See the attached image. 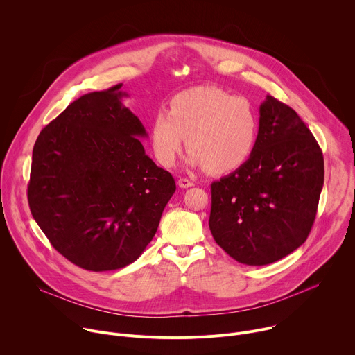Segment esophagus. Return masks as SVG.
Instances as JSON below:
<instances>
[{
    "label": "esophagus",
    "mask_w": 355,
    "mask_h": 355,
    "mask_svg": "<svg viewBox=\"0 0 355 355\" xmlns=\"http://www.w3.org/2000/svg\"><path fill=\"white\" fill-rule=\"evenodd\" d=\"M178 185H180L181 188H189V187H192V185H193V181H192V180H189V178L182 177V178H180V180H178Z\"/></svg>",
    "instance_id": "esophagus-1"
}]
</instances>
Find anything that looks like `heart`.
<instances>
[{
    "label": "heart",
    "instance_id": "b5f03b06",
    "mask_svg": "<svg viewBox=\"0 0 355 355\" xmlns=\"http://www.w3.org/2000/svg\"><path fill=\"white\" fill-rule=\"evenodd\" d=\"M259 135V116L250 101L216 87H193L178 92L168 111H159L150 126L155 156L173 167L187 143L191 166L226 173L251 156Z\"/></svg>",
    "mask_w": 355,
    "mask_h": 355
}]
</instances>
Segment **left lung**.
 Masks as SVG:
<instances>
[{
	"instance_id": "1",
	"label": "left lung",
	"mask_w": 355,
	"mask_h": 355,
	"mask_svg": "<svg viewBox=\"0 0 355 355\" xmlns=\"http://www.w3.org/2000/svg\"><path fill=\"white\" fill-rule=\"evenodd\" d=\"M324 181L323 153L299 115L267 95L248 160L212 182L209 229L247 266L275 263L308 239Z\"/></svg>"
}]
</instances>
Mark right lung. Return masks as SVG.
<instances>
[{"mask_svg": "<svg viewBox=\"0 0 355 355\" xmlns=\"http://www.w3.org/2000/svg\"><path fill=\"white\" fill-rule=\"evenodd\" d=\"M122 84L85 94L39 133L28 202L33 219L63 257L88 271L136 261L155 237L173 175L139 137L141 122L123 104Z\"/></svg>", "mask_w": 355, "mask_h": 355, "instance_id": "right-lung-1", "label": "right lung"}]
</instances>
